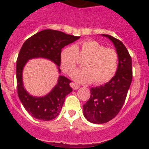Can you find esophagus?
<instances>
[{"label": "esophagus", "instance_id": "esophagus-1", "mask_svg": "<svg viewBox=\"0 0 149 149\" xmlns=\"http://www.w3.org/2000/svg\"><path fill=\"white\" fill-rule=\"evenodd\" d=\"M70 86H72V88L74 90H77V89H79V87H80V86H79L78 84H74V83H71Z\"/></svg>", "mask_w": 149, "mask_h": 149}]
</instances>
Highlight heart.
Masks as SVG:
<instances>
[{
	"instance_id": "obj_1",
	"label": "heart",
	"mask_w": 149,
	"mask_h": 149,
	"mask_svg": "<svg viewBox=\"0 0 149 149\" xmlns=\"http://www.w3.org/2000/svg\"><path fill=\"white\" fill-rule=\"evenodd\" d=\"M84 59L83 68L76 69L71 74L74 81L86 84L93 81L101 84L113 77L118 67V54L114 49L106 48L95 40H85L81 44L68 46L60 52L61 68L69 74L77 63V60Z\"/></svg>"
}]
</instances>
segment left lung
<instances>
[{"label":"left lung","instance_id":"left-lung-1","mask_svg":"<svg viewBox=\"0 0 149 149\" xmlns=\"http://www.w3.org/2000/svg\"><path fill=\"white\" fill-rule=\"evenodd\" d=\"M102 36L113 43L119 63L116 74L109 82L91 88L90 98L83 106L84 117L94 124L106 123L119 113L132 81V61L126 47L112 36Z\"/></svg>","mask_w":149,"mask_h":149}]
</instances>
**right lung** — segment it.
Returning a JSON list of instances; mask_svg holds the SVG:
<instances>
[{
	"label": "right lung",
	"instance_id": "add662e5",
	"mask_svg": "<svg viewBox=\"0 0 149 149\" xmlns=\"http://www.w3.org/2000/svg\"><path fill=\"white\" fill-rule=\"evenodd\" d=\"M80 39V36L47 29L34 34L24 42L18 54L16 63L17 89L18 98L27 113L35 119L50 121L59 115L65 98L72 92L70 80L60 75L57 84L50 93L42 97H36L24 89L22 79L23 69L29 60L44 58L57 65L60 73V55L62 48Z\"/></svg>",
	"mask_w": 149,
	"mask_h": 149
}]
</instances>
